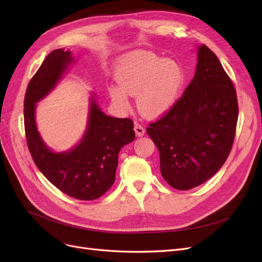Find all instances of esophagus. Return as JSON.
<instances>
[{
	"instance_id": "esophagus-1",
	"label": "esophagus",
	"mask_w": 262,
	"mask_h": 262,
	"mask_svg": "<svg viewBox=\"0 0 262 262\" xmlns=\"http://www.w3.org/2000/svg\"><path fill=\"white\" fill-rule=\"evenodd\" d=\"M134 131H136V134L138 137H143L145 133V129L140 123L134 124Z\"/></svg>"
}]
</instances>
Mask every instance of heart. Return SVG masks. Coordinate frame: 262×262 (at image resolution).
<instances>
[{"label":"heart","instance_id":"heart-1","mask_svg":"<svg viewBox=\"0 0 262 262\" xmlns=\"http://www.w3.org/2000/svg\"><path fill=\"white\" fill-rule=\"evenodd\" d=\"M115 77L119 85H110L108 89L113 104L128 110V95L137 96L140 113L149 118L168 113L185 84V72L179 63L149 51H138L122 59L116 68Z\"/></svg>","mask_w":262,"mask_h":262}]
</instances>
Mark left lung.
Instances as JSON below:
<instances>
[{
	"label": "left lung",
	"mask_w": 262,
	"mask_h": 262,
	"mask_svg": "<svg viewBox=\"0 0 262 262\" xmlns=\"http://www.w3.org/2000/svg\"><path fill=\"white\" fill-rule=\"evenodd\" d=\"M195 73L181 98L146 132L160 152L161 173L175 189L209 180L231 152L238 104L234 85L217 57L198 47Z\"/></svg>",
	"instance_id": "left-lung-1"
}]
</instances>
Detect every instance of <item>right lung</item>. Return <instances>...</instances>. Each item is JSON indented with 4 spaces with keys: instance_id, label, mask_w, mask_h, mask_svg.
I'll use <instances>...</instances> for the list:
<instances>
[{
    "instance_id": "add662e5",
    "label": "right lung",
    "mask_w": 262,
    "mask_h": 262,
    "mask_svg": "<svg viewBox=\"0 0 262 262\" xmlns=\"http://www.w3.org/2000/svg\"><path fill=\"white\" fill-rule=\"evenodd\" d=\"M74 59L72 52L53 50L31 78L24 100L26 140L43 176L62 192L78 200H95L113 186L121 147L136 138L129 118L107 116L92 94L86 130L81 141L64 152H53L37 129V102L53 91Z\"/></svg>"
}]
</instances>
